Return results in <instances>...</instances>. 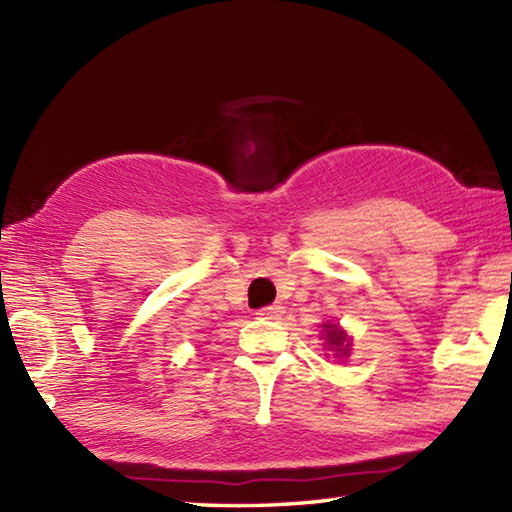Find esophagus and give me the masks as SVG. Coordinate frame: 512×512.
<instances>
[{
    "instance_id": "esophagus-1",
    "label": "esophagus",
    "mask_w": 512,
    "mask_h": 512,
    "mask_svg": "<svg viewBox=\"0 0 512 512\" xmlns=\"http://www.w3.org/2000/svg\"><path fill=\"white\" fill-rule=\"evenodd\" d=\"M257 314H259V317H262V319H279L281 314H284V308L277 306V303H275V306L259 308V310H257Z\"/></svg>"
}]
</instances>
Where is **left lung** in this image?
<instances>
[{
	"instance_id": "8db88e82",
	"label": "left lung",
	"mask_w": 512,
	"mask_h": 512,
	"mask_svg": "<svg viewBox=\"0 0 512 512\" xmlns=\"http://www.w3.org/2000/svg\"><path fill=\"white\" fill-rule=\"evenodd\" d=\"M325 330H328V341L330 343V347H334L336 352H343V354H347V336H345V332H341L339 328H336V325H325Z\"/></svg>"
}]
</instances>
